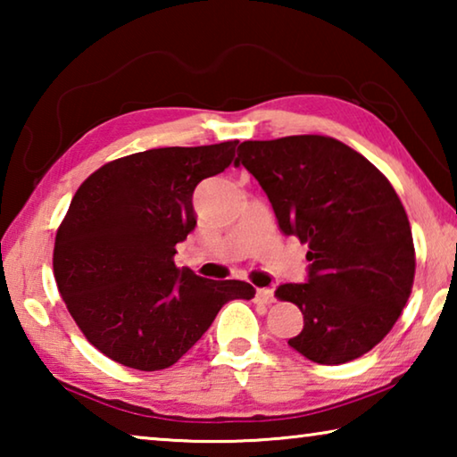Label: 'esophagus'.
Wrapping results in <instances>:
<instances>
[{
    "label": "esophagus",
    "instance_id": "obj_1",
    "mask_svg": "<svg viewBox=\"0 0 457 457\" xmlns=\"http://www.w3.org/2000/svg\"><path fill=\"white\" fill-rule=\"evenodd\" d=\"M256 298L260 300V303H264V304H272L274 303V290H270V288H258L256 290Z\"/></svg>",
    "mask_w": 457,
    "mask_h": 457
}]
</instances>
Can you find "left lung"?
Masks as SVG:
<instances>
[{
  "label": "left lung",
  "instance_id": "obj_1",
  "mask_svg": "<svg viewBox=\"0 0 457 457\" xmlns=\"http://www.w3.org/2000/svg\"><path fill=\"white\" fill-rule=\"evenodd\" d=\"M236 163L256 177L278 228L308 244L303 284L276 296L304 314L288 345L319 365H343L381 343L411 294L407 213L378 169L330 137L245 141Z\"/></svg>",
  "mask_w": 457,
  "mask_h": 457
}]
</instances>
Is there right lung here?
Masks as SVG:
<instances>
[{
    "label": "right lung",
    "instance_id": "1",
    "mask_svg": "<svg viewBox=\"0 0 457 457\" xmlns=\"http://www.w3.org/2000/svg\"><path fill=\"white\" fill-rule=\"evenodd\" d=\"M237 141L165 146L111 161L84 181L56 234L54 276L90 345L120 365H175L229 300L252 284L177 268L175 245L197 226V183L231 165Z\"/></svg>",
    "mask_w": 457,
    "mask_h": 457
}]
</instances>
